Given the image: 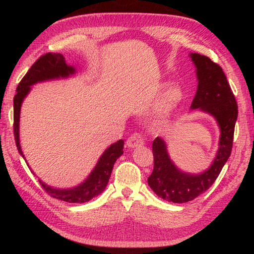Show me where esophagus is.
<instances>
[{"instance_id":"esophagus-1","label":"esophagus","mask_w":254,"mask_h":254,"mask_svg":"<svg viewBox=\"0 0 254 254\" xmlns=\"http://www.w3.org/2000/svg\"><path fill=\"white\" fill-rule=\"evenodd\" d=\"M126 144H127L128 147H130V148L141 147V146L144 145V139L140 133H133L132 135H130L128 137Z\"/></svg>"}]
</instances>
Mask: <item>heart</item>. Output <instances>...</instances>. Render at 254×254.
I'll return each mask as SVG.
<instances>
[{"label":"heart","instance_id":"1","mask_svg":"<svg viewBox=\"0 0 254 254\" xmlns=\"http://www.w3.org/2000/svg\"><path fill=\"white\" fill-rule=\"evenodd\" d=\"M167 87L166 83L160 86V91H163ZM184 97L183 90L178 86H172L168 88L161 96L159 104L152 113L151 123L155 126H162L170 121L173 112L181 103Z\"/></svg>","mask_w":254,"mask_h":254}]
</instances>
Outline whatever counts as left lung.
Listing matches in <instances>:
<instances>
[{
  "instance_id": "8db88e82",
  "label": "left lung",
  "mask_w": 254,
  "mask_h": 254,
  "mask_svg": "<svg viewBox=\"0 0 254 254\" xmlns=\"http://www.w3.org/2000/svg\"><path fill=\"white\" fill-rule=\"evenodd\" d=\"M196 67L198 86L190 109L207 113L219 127L218 149L212 164L205 171L191 174L177 167L167 151L162 137L152 142L153 171L148 186L163 200L184 203L203 194L217 179L232 150L234 127L237 120V104L222 68L206 56L190 53Z\"/></svg>"
}]
</instances>
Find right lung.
<instances>
[{"mask_svg":"<svg viewBox=\"0 0 254 254\" xmlns=\"http://www.w3.org/2000/svg\"><path fill=\"white\" fill-rule=\"evenodd\" d=\"M75 74L76 68L74 65H70L65 63L63 54L48 53L36 61L20 81L17 88V94L13 97V133L18 151L22 158L25 160V162L26 159L23 155L20 144V113L23 101L29 94L34 84L49 80L65 79L72 77ZM123 148H124V141L123 140H119L118 142L111 144L108 148H106L86 180H83L76 187L57 189L48 186L40 179L38 180H39L44 190H47V193L54 198L68 203L87 202L105 190L110 179L115 161L123 155ZM29 170L34 173L30 167Z\"/></svg>","mask_w":254,"mask_h":254,"instance_id":"right-lung-1","label":"right lung"}]
</instances>
